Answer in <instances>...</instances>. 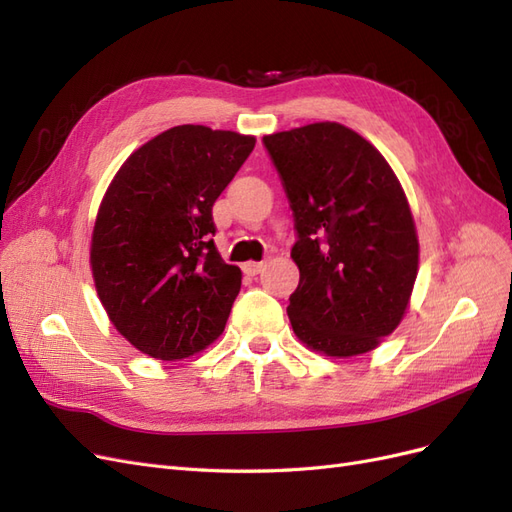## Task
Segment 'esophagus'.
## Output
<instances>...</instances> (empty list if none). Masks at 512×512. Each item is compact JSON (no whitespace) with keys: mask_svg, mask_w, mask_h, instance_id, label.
Masks as SVG:
<instances>
[{"mask_svg":"<svg viewBox=\"0 0 512 512\" xmlns=\"http://www.w3.org/2000/svg\"><path fill=\"white\" fill-rule=\"evenodd\" d=\"M244 270L251 274V276H255V274H259L261 270H264V261H251V264L244 266Z\"/></svg>","mask_w":512,"mask_h":512,"instance_id":"obj_1","label":"esophagus"}]
</instances>
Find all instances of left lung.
I'll list each match as a JSON object with an SVG mask.
<instances>
[{
  "instance_id": "obj_1",
  "label": "left lung",
  "mask_w": 512,
  "mask_h": 512,
  "mask_svg": "<svg viewBox=\"0 0 512 512\" xmlns=\"http://www.w3.org/2000/svg\"><path fill=\"white\" fill-rule=\"evenodd\" d=\"M294 212L300 283L287 315L326 356L371 352L399 326L418 274V238L397 175L337 122L264 137Z\"/></svg>"
}]
</instances>
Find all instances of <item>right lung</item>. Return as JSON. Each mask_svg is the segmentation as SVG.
<instances>
[{
	"label": "right lung",
	"mask_w": 512,
	"mask_h": 512,
	"mask_svg": "<svg viewBox=\"0 0 512 512\" xmlns=\"http://www.w3.org/2000/svg\"><path fill=\"white\" fill-rule=\"evenodd\" d=\"M255 137L184 124L115 173L92 233L90 264L113 326L139 352L188 358L221 337L242 272L214 246L212 206Z\"/></svg>",
	"instance_id": "add662e5"
}]
</instances>
